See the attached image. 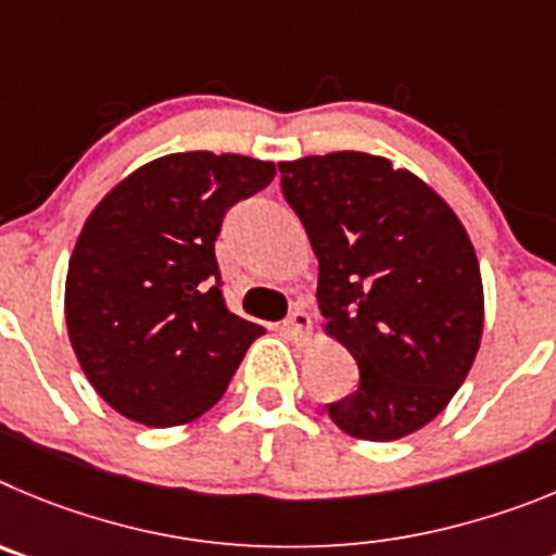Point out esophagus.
<instances>
[{
  "mask_svg": "<svg viewBox=\"0 0 556 556\" xmlns=\"http://www.w3.org/2000/svg\"><path fill=\"white\" fill-rule=\"evenodd\" d=\"M309 315L304 313V309H293V313L288 315L282 321V332L288 334L290 340H296V343H302V340L309 338Z\"/></svg>",
  "mask_w": 556,
  "mask_h": 556,
  "instance_id": "34e87169",
  "label": "esophagus"
}]
</instances>
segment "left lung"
I'll use <instances>...</instances> for the list:
<instances>
[{"label": "left lung", "instance_id": "8db88e82", "mask_svg": "<svg viewBox=\"0 0 556 556\" xmlns=\"http://www.w3.org/2000/svg\"><path fill=\"white\" fill-rule=\"evenodd\" d=\"M285 202L318 257L327 332L359 382L327 404L343 432L399 440L427 427L471 371L482 274L454 210L415 174L365 152L279 163Z\"/></svg>", "mask_w": 556, "mask_h": 556}]
</instances>
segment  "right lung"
Instances as JSON below:
<instances>
[{
	"instance_id": "1",
	"label": "right lung",
	"mask_w": 556,
	"mask_h": 556,
	"mask_svg": "<svg viewBox=\"0 0 556 556\" xmlns=\"http://www.w3.org/2000/svg\"><path fill=\"white\" fill-rule=\"evenodd\" d=\"M274 174L243 154H166L85 222L68 260V338L93 390L129 421L179 427L207 413L266 332L229 313L216 241L229 207Z\"/></svg>"
}]
</instances>
